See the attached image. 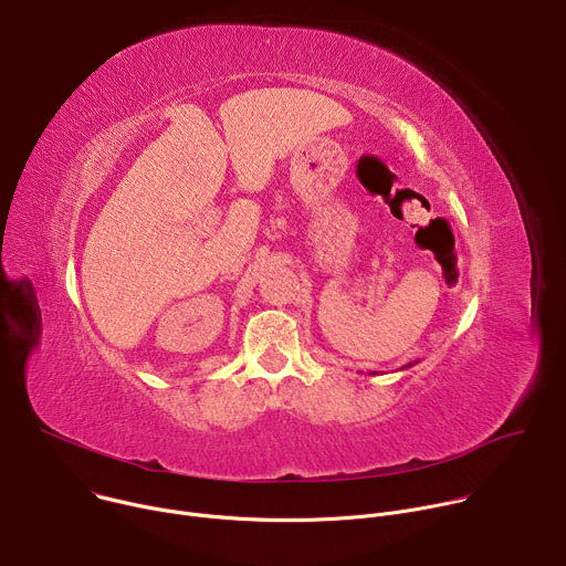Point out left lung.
I'll return each mask as SVG.
<instances>
[{
    "mask_svg": "<svg viewBox=\"0 0 566 566\" xmlns=\"http://www.w3.org/2000/svg\"><path fill=\"white\" fill-rule=\"evenodd\" d=\"M419 360H415V363H410V365H406V367H400V369H408V367H412V365H417ZM371 374H376V371H371Z\"/></svg>",
    "mask_w": 566,
    "mask_h": 566,
    "instance_id": "obj_1",
    "label": "left lung"
}]
</instances>
